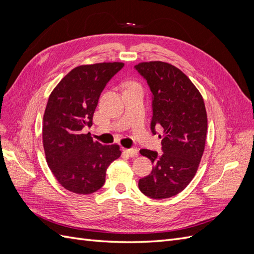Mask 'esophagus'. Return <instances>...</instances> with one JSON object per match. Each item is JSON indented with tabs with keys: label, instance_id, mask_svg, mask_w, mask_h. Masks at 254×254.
Returning a JSON list of instances; mask_svg holds the SVG:
<instances>
[{
	"label": "esophagus",
	"instance_id": "1",
	"mask_svg": "<svg viewBox=\"0 0 254 254\" xmlns=\"http://www.w3.org/2000/svg\"><path fill=\"white\" fill-rule=\"evenodd\" d=\"M124 151L130 157H135L137 156V153H139V149L136 148H127V149H124Z\"/></svg>",
	"mask_w": 254,
	"mask_h": 254
}]
</instances>
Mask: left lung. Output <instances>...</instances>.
Masks as SVG:
<instances>
[{"instance_id": "left-lung-1", "label": "left lung", "mask_w": 254, "mask_h": 254, "mask_svg": "<svg viewBox=\"0 0 254 254\" xmlns=\"http://www.w3.org/2000/svg\"><path fill=\"white\" fill-rule=\"evenodd\" d=\"M152 92L151 131L163 128V152L141 149L153 164L151 173L139 180V189L153 199L177 195L197 173L207 130L205 106L200 92L178 67L163 61L136 64Z\"/></svg>"}]
</instances>
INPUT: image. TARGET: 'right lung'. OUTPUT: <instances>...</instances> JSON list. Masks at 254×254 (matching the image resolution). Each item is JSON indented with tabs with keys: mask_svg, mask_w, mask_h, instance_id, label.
Listing matches in <instances>:
<instances>
[{
	"mask_svg": "<svg viewBox=\"0 0 254 254\" xmlns=\"http://www.w3.org/2000/svg\"><path fill=\"white\" fill-rule=\"evenodd\" d=\"M123 66V63L76 66L49 97L42 125L45 159L57 181L75 194L101 189L107 168L122 153L119 145H102L82 130L92 126L101 93Z\"/></svg>",
	"mask_w": 254,
	"mask_h": 254,
	"instance_id": "right-lung-1",
	"label": "right lung"
}]
</instances>
